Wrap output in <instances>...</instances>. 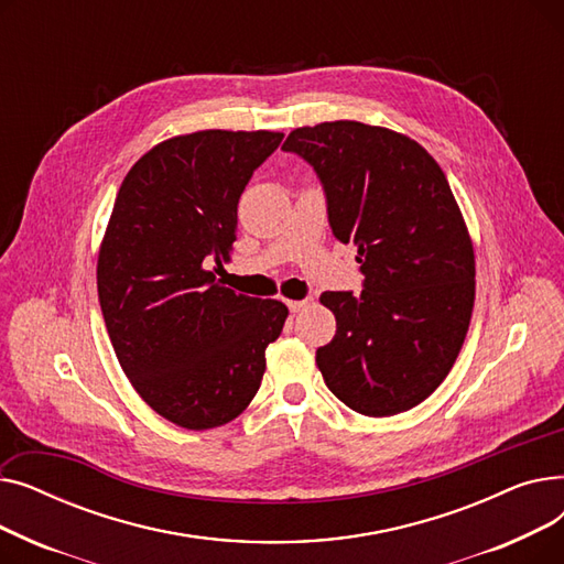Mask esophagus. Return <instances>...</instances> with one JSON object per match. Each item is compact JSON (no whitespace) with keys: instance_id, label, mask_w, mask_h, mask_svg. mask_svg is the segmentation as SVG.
<instances>
[{"instance_id":"1","label":"esophagus","mask_w":564,"mask_h":564,"mask_svg":"<svg viewBox=\"0 0 564 564\" xmlns=\"http://www.w3.org/2000/svg\"><path fill=\"white\" fill-rule=\"evenodd\" d=\"M288 304V308L292 311V313H297V311H302V308H306L308 304H311V300H288L285 302Z\"/></svg>"}]
</instances>
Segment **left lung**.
Returning <instances> with one entry per match:
<instances>
[{"label": "left lung", "mask_w": 564, "mask_h": 564, "mask_svg": "<svg viewBox=\"0 0 564 564\" xmlns=\"http://www.w3.org/2000/svg\"><path fill=\"white\" fill-rule=\"evenodd\" d=\"M327 192L338 242H354L361 294L322 292L336 336L315 351L329 391L364 416H395L430 398L464 345L476 253L455 194L425 148L381 126L332 121L292 130Z\"/></svg>", "instance_id": "obj_1"}]
</instances>
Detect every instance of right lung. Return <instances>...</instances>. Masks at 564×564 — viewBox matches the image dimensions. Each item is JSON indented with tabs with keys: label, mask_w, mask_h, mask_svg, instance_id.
<instances>
[{
	"label": "right lung",
	"mask_w": 564,
	"mask_h": 564,
	"mask_svg": "<svg viewBox=\"0 0 564 564\" xmlns=\"http://www.w3.org/2000/svg\"><path fill=\"white\" fill-rule=\"evenodd\" d=\"M281 139L270 130L164 139L113 200L98 251L105 327L141 400L185 430L240 416L288 317L285 304L237 294L215 276L232 253L237 200Z\"/></svg>",
	"instance_id": "right-lung-1"
}]
</instances>
